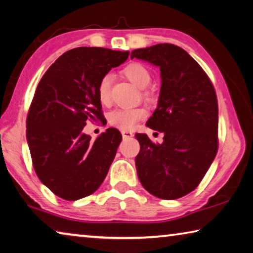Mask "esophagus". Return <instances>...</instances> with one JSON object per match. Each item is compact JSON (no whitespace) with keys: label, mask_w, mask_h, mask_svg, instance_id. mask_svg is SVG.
Instances as JSON below:
<instances>
[{"label":"esophagus","mask_w":253,"mask_h":253,"mask_svg":"<svg viewBox=\"0 0 253 253\" xmlns=\"http://www.w3.org/2000/svg\"><path fill=\"white\" fill-rule=\"evenodd\" d=\"M122 134H123L124 138H129V137L133 136V133H131V131H129V130H123Z\"/></svg>","instance_id":"34e87169"}]
</instances>
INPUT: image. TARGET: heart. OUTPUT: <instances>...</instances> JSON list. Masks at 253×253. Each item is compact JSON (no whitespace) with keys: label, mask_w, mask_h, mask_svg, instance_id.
<instances>
[{"label":"heart","mask_w":253,"mask_h":253,"mask_svg":"<svg viewBox=\"0 0 253 253\" xmlns=\"http://www.w3.org/2000/svg\"><path fill=\"white\" fill-rule=\"evenodd\" d=\"M124 75L128 81L133 83L138 88H145L151 82L150 71L143 65L139 63H131L124 69ZM112 76L110 74H105L100 79L97 85L96 95L97 100L102 105H108L111 101L110 89H111ZM148 115L145 108H119L112 111L109 116V122L111 125L120 128L123 130H130L136 126L139 120L145 118Z\"/></svg>","instance_id":"obj_1"}]
</instances>
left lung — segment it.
I'll return each instance as SVG.
<instances>
[{
  "instance_id": "8db88e82",
  "label": "left lung",
  "mask_w": 253,
  "mask_h": 253,
  "mask_svg": "<svg viewBox=\"0 0 253 253\" xmlns=\"http://www.w3.org/2000/svg\"><path fill=\"white\" fill-rule=\"evenodd\" d=\"M130 58L161 71L158 108L146 126L164 133V143L135 135L141 145L135 159L139 182L154 197L179 199L198 187L217 154L216 90L201 66L174 44L138 48Z\"/></svg>"
}]
</instances>
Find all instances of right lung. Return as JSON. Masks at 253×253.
<instances>
[{
    "mask_svg": "<svg viewBox=\"0 0 253 253\" xmlns=\"http://www.w3.org/2000/svg\"><path fill=\"white\" fill-rule=\"evenodd\" d=\"M128 55L103 47L73 48L55 60L37 85L26 136L37 177L59 198L88 197L108 174L122 134L108 128L92 142L83 129L87 120L103 118L97 85Z\"/></svg>",
    "mask_w": 253,
    "mask_h": 253,
    "instance_id": "right-lung-1",
    "label": "right lung"
}]
</instances>
